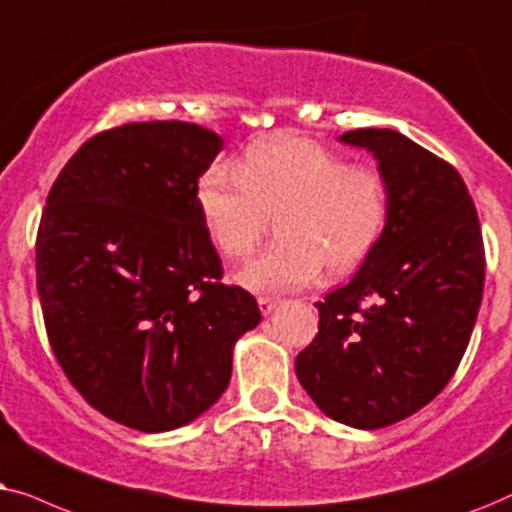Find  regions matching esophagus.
Here are the masks:
<instances>
[{"instance_id": "1", "label": "esophagus", "mask_w": 512, "mask_h": 512, "mask_svg": "<svg viewBox=\"0 0 512 512\" xmlns=\"http://www.w3.org/2000/svg\"><path fill=\"white\" fill-rule=\"evenodd\" d=\"M257 304H260V311L264 313V316H269V313L274 311L278 304H281V299H278V297H267V295H262V297H257Z\"/></svg>"}]
</instances>
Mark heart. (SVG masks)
<instances>
[{"label":"heart","mask_w":512,"mask_h":512,"mask_svg":"<svg viewBox=\"0 0 512 512\" xmlns=\"http://www.w3.org/2000/svg\"><path fill=\"white\" fill-rule=\"evenodd\" d=\"M201 220L229 260L248 257L281 213V243L236 274L252 292H283L316 281L320 269L342 276L365 260L388 220V189L374 168L304 138L255 142L234 170L213 166L196 189Z\"/></svg>","instance_id":"b5f03b06"}]
</instances>
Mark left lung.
Wrapping results in <instances>:
<instances>
[{
	"mask_svg": "<svg viewBox=\"0 0 512 512\" xmlns=\"http://www.w3.org/2000/svg\"><path fill=\"white\" fill-rule=\"evenodd\" d=\"M339 140L379 161L388 220L358 274L316 302L318 335L295 370L327 417L372 431L454 377L480 311L485 243L466 182L440 156L391 128Z\"/></svg>",
	"mask_w": 512,
	"mask_h": 512,
	"instance_id": "1",
	"label": "left lung"
}]
</instances>
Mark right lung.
<instances>
[{"label": "right lung", "mask_w": 512, "mask_h": 512, "mask_svg": "<svg viewBox=\"0 0 512 512\" xmlns=\"http://www.w3.org/2000/svg\"><path fill=\"white\" fill-rule=\"evenodd\" d=\"M222 138L185 121L93 135L53 182L37 231V292L53 356L107 419L173 431L217 403L236 339L262 320L222 283L199 177Z\"/></svg>", "instance_id": "1"}]
</instances>
